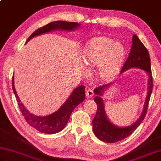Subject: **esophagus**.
I'll return each instance as SVG.
<instances>
[{
  "label": "esophagus",
  "mask_w": 161,
  "mask_h": 161,
  "mask_svg": "<svg viewBox=\"0 0 161 161\" xmlns=\"http://www.w3.org/2000/svg\"><path fill=\"white\" fill-rule=\"evenodd\" d=\"M93 96V91L92 89H87L86 91V98L92 97Z\"/></svg>",
  "instance_id": "obj_1"
}]
</instances>
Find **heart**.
Wrapping results in <instances>:
<instances>
[{
    "label": "heart",
    "instance_id": "b5f03b06",
    "mask_svg": "<svg viewBox=\"0 0 161 161\" xmlns=\"http://www.w3.org/2000/svg\"><path fill=\"white\" fill-rule=\"evenodd\" d=\"M125 50L120 43L108 37L93 38L87 43L83 53L84 63L90 68L98 67L96 75L102 80L114 77L124 61Z\"/></svg>",
    "mask_w": 161,
    "mask_h": 161
}]
</instances>
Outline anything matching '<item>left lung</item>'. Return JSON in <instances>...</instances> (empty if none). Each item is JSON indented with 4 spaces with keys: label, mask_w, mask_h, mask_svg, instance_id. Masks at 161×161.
<instances>
[{
    "label": "left lung",
    "mask_w": 161,
    "mask_h": 161,
    "mask_svg": "<svg viewBox=\"0 0 161 161\" xmlns=\"http://www.w3.org/2000/svg\"><path fill=\"white\" fill-rule=\"evenodd\" d=\"M132 68L144 69V71L148 72V75L149 76L148 77L149 78H148V93L142 115L140 116L138 120L134 122L133 125L125 127H119L111 123L109 119H108L104 110V104L101 96H103L106 89L108 88V86H110L112 83L98 86L93 91V92L96 95L94 98V101L97 104V111H96V115L92 121L93 131L96 137L101 140L102 142L115 143L121 141L126 137L129 136L139 126L147 115L148 103H149L153 86L151 69L150 57L147 48L135 34L133 35L131 51L129 56L122 67L121 73Z\"/></svg>",
    "instance_id": "left-lung-1"
}]
</instances>
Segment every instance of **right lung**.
Listing matches in <instances>:
<instances>
[{"mask_svg": "<svg viewBox=\"0 0 161 161\" xmlns=\"http://www.w3.org/2000/svg\"><path fill=\"white\" fill-rule=\"evenodd\" d=\"M79 27H80V24L77 22L66 21L53 22L38 29L37 30L33 32L31 34V36L29 37L27 42L34 36L47 33V32L53 30L72 31ZM12 83H13L12 86H13V92L16 96L19 109L21 110V113L22 115L24 116L25 120L34 129L45 134H53L62 131L68 123L72 111L79 104L83 102L84 98H85V87L83 85L79 86L73 90L72 94L69 96L68 100L56 112L47 116H37L29 112V110L26 109L23 104L20 102L15 89H14V75L13 77Z\"/></svg>", "mask_w": 161, "mask_h": 161, "instance_id": "add662e5", "label": "right lung"}]
</instances>
